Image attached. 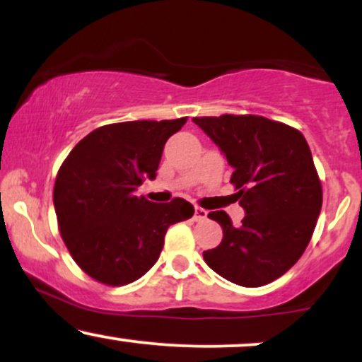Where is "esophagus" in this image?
Wrapping results in <instances>:
<instances>
[{"instance_id": "obj_1", "label": "esophagus", "mask_w": 362, "mask_h": 362, "mask_svg": "<svg viewBox=\"0 0 362 362\" xmlns=\"http://www.w3.org/2000/svg\"><path fill=\"white\" fill-rule=\"evenodd\" d=\"M194 219H195V221H204V219H207V211L202 209V207L195 206Z\"/></svg>"}]
</instances>
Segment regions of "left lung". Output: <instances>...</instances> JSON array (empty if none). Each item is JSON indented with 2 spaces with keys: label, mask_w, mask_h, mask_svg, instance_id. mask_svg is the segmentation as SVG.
Listing matches in <instances>:
<instances>
[{
  "label": "left lung",
  "mask_w": 362,
  "mask_h": 362,
  "mask_svg": "<svg viewBox=\"0 0 362 362\" xmlns=\"http://www.w3.org/2000/svg\"><path fill=\"white\" fill-rule=\"evenodd\" d=\"M235 168L231 184L247 211L242 226L224 211L209 213L223 240L204 252L206 264L245 288L276 281L308 247L320 211L322 182L305 136L262 115L194 117Z\"/></svg>",
  "instance_id": "1"
}]
</instances>
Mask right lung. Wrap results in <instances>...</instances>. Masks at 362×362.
<instances>
[{
	"mask_svg": "<svg viewBox=\"0 0 362 362\" xmlns=\"http://www.w3.org/2000/svg\"><path fill=\"white\" fill-rule=\"evenodd\" d=\"M187 122L131 120L107 124L71 149L54 184L62 242L91 279L126 286L155 265L172 224L192 218L194 206L175 197L155 204L136 195L156 177L167 139Z\"/></svg>",
	"mask_w": 362,
	"mask_h": 362,
	"instance_id": "1",
	"label": "right lung"
}]
</instances>
